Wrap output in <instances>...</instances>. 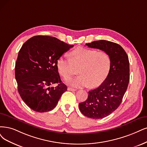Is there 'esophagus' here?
<instances>
[{"label": "esophagus", "instance_id": "obj_1", "mask_svg": "<svg viewBox=\"0 0 147 147\" xmlns=\"http://www.w3.org/2000/svg\"><path fill=\"white\" fill-rule=\"evenodd\" d=\"M67 90H68V91H76V89H75V88H71V87H68V88H67Z\"/></svg>", "mask_w": 147, "mask_h": 147}]
</instances>
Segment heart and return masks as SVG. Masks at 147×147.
<instances>
[{"mask_svg": "<svg viewBox=\"0 0 147 147\" xmlns=\"http://www.w3.org/2000/svg\"><path fill=\"white\" fill-rule=\"evenodd\" d=\"M69 57L70 59L58 58L56 66L59 73L65 79L74 74L76 68H78L80 75L66 81L74 87L88 85L96 87L104 82L110 72L111 59L105 51L79 47L70 52Z\"/></svg>", "mask_w": 147, "mask_h": 147, "instance_id": "heart-1", "label": "heart"}]
</instances>
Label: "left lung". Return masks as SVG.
<instances>
[{
	"label": "left lung",
	"instance_id": "8db88e82",
	"mask_svg": "<svg viewBox=\"0 0 147 147\" xmlns=\"http://www.w3.org/2000/svg\"><path fill=\"white\" fill-rule=\"evenodd\" d=\"M88 47L110 54V72L102 84L88 91V98L79 103L80 112L87 117L99 119L115 111L121 105L129 81V63L126 52L117 43L104 40L86 43Z\"/></svg>",
	"mask_w": 147,
	"mask_h": 147
}]
</instances>
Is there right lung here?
I'll use <instances>...</instances> for the list:
<instances>
[{"label": "right lung", "mask_w": 147, "mask_h": 147, "mask_svg": "<svg viewBox=\"0 0 147 147\" xmlns=\"http://www.w3.org/2000/svg\"><path fill=\"white\" fill-rule=\"evenodd\" d=\"M73 46L54 37L36 36L21 47L15 65V77L22 99L32 110H52L67 90L61 80L56 62ZM54 83L58 85L51 88Z\"/></svg>", "instance_id": "right-lung-1"}]
</instances>
